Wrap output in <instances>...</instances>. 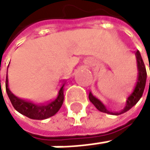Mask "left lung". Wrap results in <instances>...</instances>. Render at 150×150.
<instances>
[{
    "mask_svg": "<svg viewBox=\"0 0 150 150\" xmlns=\"http://www.w3.org/2000/svg\"><path fill=\"white\" fill-rule=\"evenodd\" d=\"M135 56H136V74H135L134 79L132 80V82L130 83V84L129 86V93H128V96L126 99L125 106L123 107V109L119 112H112V111L110 112L104 106V104L98 99V98L93 96V93L90 92L89 93V100L96 107L97 110H99L102 112H105V113H109V114L120 115V114L128 112L129 109H131L139 101V99L143 94L144 89H145L146 80H147V71H146V67L144 65V62L142 60L141 55L139 50H137L135 52Z\"/></svg>",
    "mask_w": 150,
    "mask_h": 150,
    "instance_id": "1",
    "label": "left lung"
}]
</instances>
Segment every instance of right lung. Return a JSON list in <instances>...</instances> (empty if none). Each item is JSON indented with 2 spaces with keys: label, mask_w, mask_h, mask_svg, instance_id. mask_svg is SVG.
Returning a JSON list of instances; mask_svg holds the SVG:
<instances>
[{
  "label": "right lung",
  "mask_w": 150,
  "mask_h": 150,
  "mask_svg": "<svg viewBox=\"0 0 150 150\" xmlns=\"http://www.w3.org/2000/svg\"><path fill=\"white\" fill-rule=\"evenodd\" d=\"M5 86H6V92L10 98V101L15 110L20 113L27 116L28 118L33 120H45L55 115L59 111V109L63 104V102H64L65 83L61 85L58 91V94L55 99L44 104H36L30 101H28L21 97L15 95L9 87L8 76H6Z\"/></svg>",
  "instance_id": "obj_1"
}]
</instances>
